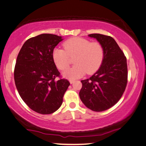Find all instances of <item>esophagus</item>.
Instances as JSON below:
<instances>
[{"instance_id":"obj_1","label":"esophagus","mask_w":146,"mask_h":146,"mask_svg":"<svg viewBox=\"0 0 146 146\" xmlns=\"http://www.w3.org/2000/svg\"><path fill=\"white\" fill-rule=\"evenodd\" d=\"M74 82H75V80H69V82H70V84H73Z\"/></svg>"}]
</instances>
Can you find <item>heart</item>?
Masks as SVG:
<instances>
[{"mask_svg":"<svg viewBox=\"0 0 146 146\" xmlns=\"http://www.w3.org/2000/svg\"><path fill=\"white\" fill-rule=\"evenodd\" d=\"M65 50L54 49L52 58L56 67L64 70L68 67L69 58H74L75 66L63 72L67 79H75L83 76L86 72L92 74L100 67L104 60V52L100 43L91 42L88 39L74 37L69 38L63 44Z\"/></svg>","mask_w":146,"mask_h":146,"instance_id":"heart-1","label":"heart"}]
</instances>
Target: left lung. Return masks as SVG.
<instances>
[{"mask_svg": "<svg viewBox=\"0 0 146 146\" xmlns=\"http://www.w3.org/2000/svg\"><path fill=\"white\" fill-rule=\"evenodd\" d=\"M102 46L104 60L92 77L81 80L80 98L86 108L94 111L107 110L117 103L127 84V58L111 36L90 34Z\"/></svg>", "mask_w": 146, "mask_h": 146, "instance_id": "left-lung-1", "label": "left lung"}]
</instances>
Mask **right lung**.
I'll list each match as a JSON object with an SVG mask.
<instances>
[{
    "instance_id": "add662e5",
    "label": "right lung",
    "mask_w": 146,
    "mask_h": 146,
    "mask_svg": "<svg viewBox=\"0 0 146 146\" xmlns=\"http://www.w3.org/2000/svg\"><path fill=\"white\" fill-rule=\"evenodd\" d=\"M62 36L41 34L25 41L17 57L14 80L23 102L40 114H51L62 106L63 97L69 86L60 77L52 58V52Z\"/></svg>"
}]
</instances>
